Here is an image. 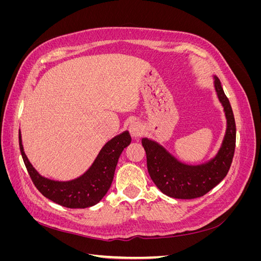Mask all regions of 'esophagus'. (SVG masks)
Returning <instances> with one entry per match:
<instances>
[{"instance_id":"esophagus-1","label":"esophagus","mask_w":261,"mask_h":261,"mask_svg":"<svg viewBox=\"0 0 261 261\" xmlns=\"http://www.w3.org/2000/svg\"><path fill=\"white\" fill-rule=\"evenodd\" d=\"M128 130L130 133V135L134 137V138H138L141 134L144 133V126L141 125L139 122H132L129 124V127H128Z\"/></svg>"}]
</instances>
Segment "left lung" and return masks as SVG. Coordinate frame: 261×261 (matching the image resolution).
<instances>
[{
    "instance_id": "obj_1",
    "label": "left lung",
    "mask_w": 261,
    "mask_h": 261,
    "mask_svg": "<svg viewBox=\"0 0 261 261\" xmlns=\"http://www.w3.org/2000/svg\"><path fill=\"white\" fill-rule=\"evenodd\" d=\"M218 98L226 117V132L217 155L207 163L188 165L179 162L161 145L148 138L141 139L147 154L149 175L160 191L172 198L194 199L210 192L222 180L232 164L236 143V126L232 107L219 78L215 76Z\"/></svg>"
}]
</instances>
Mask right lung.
<instances>
[{
  "label": "right lung",
  "mask_w": 261,
  "mask_h": 261,
  "mask_svg": "<svg viewBox=\"0 0 261 261\" xmlns=\"http://www.w3.org/2000/svg\"><path fill=\"white\" fill-rule=\"evenodd\" d=\"M130 141L127 130L115 136L103 146L89 170L82 176L72 180L59 181L41 176L31 165L23 152L19 129L20 152L33 183L48 199L72 209L94 206L103 198L112 184L118 158Z\"/></svg>",
  "instance_id": "obj_1"
}]
</instances>
